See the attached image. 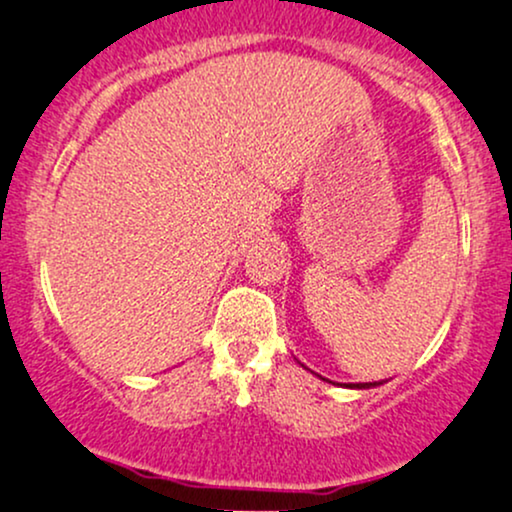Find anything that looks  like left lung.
<instances>
[{
  "mask_svg": "<svg viewBox=\"0 0 512 512\" xmlns=\"http://www.w3.org/2000/svg\"><path fill=\"white\" fill-rule=\"evenodd\" d=\"M377 384H382V382H360V384H346V387H350V389H370V387H377Z\"/></svg>",
  "mask_w": 512,
  "mask_h": 512,
  "instance_id": "left-lung-1",
  "label": "left lung"
}]
</instances>
